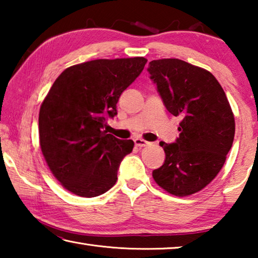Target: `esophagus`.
<instances>
[{
    "mask_svg": "<svg viewBox=\"0 0 258 258\" xmlns=\"http://www.w3.org/2000/svg\"><path fill=\"white\" fill-rule=\"evenodd\" d=\"M134 143H135V146L140 147V148L146 147V146L149 145V142H147V141H145V140H142V139H140V138L135 139V140H134Z\"/></svg>",
    "mask_w": 258,
    "mask_h": 258,
    "instance_id": "34e87169",
    "label": "esophagus"
}]
</instances>
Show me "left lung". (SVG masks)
Here are the masks:
<instances>
[{
	"label": "left lung",
	"instance_id": "1",
	"mask_svg": "<svg viewBox=\"0 0 258 258\" xmlns=\"http://www.w3.org/2000/svg\"><path fill=\"white\" fill-rule=\"evenodd\" d=\"M147 71L166 109L182 118L175 142L159 143L165 161L152 176L174 196L196 194L215 178L232 147L230 103L211 73L183 60H152Z\"/></svg>",
	"mask_w": 258,
	"mask_h": 258
}]
</instances>
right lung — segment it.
<instances>
[{
	"mask_svg": "<svg viewBox=\"0 0 258 258\" xmlns=\"http://www.w3.org/2000/svg\"><path fill=\"white\" fill-rule=\"evenodd\" d=\"M146 63L142 56L87 61L67 68L53 83L40 109V145L51 172L68 191L92 198L116 183L134 142L103 127Z\"/></svg>",
	"mask_w": 258,
	"mask_h": 258,
	"instance_id": "right-lung-1",
	"label": "right lung"
}]
</instances>
